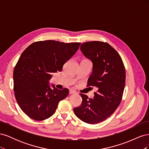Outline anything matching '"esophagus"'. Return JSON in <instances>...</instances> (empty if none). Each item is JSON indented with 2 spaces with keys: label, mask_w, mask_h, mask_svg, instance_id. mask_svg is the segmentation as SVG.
<instances>
[{
  "label": "esophagus",
  "mask_w": 149,
  "mask_h": 149,
  "mask_svg": "<svg viewBox=\"0 0 149 149\" xmlns=\"http://www.w3.org/2000/svg\"><path fill=\"white\" fill-rule=\"evenodd\" d=\"M76 93V91H74V90H73V89H70V94H74V93Z\"/></svg>",
  "instance_id": "esophagus-1"
}]
</instances>
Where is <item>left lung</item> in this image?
Instances as JSON below:
<instances>
[{
    "mask_svg": "<svg viewBox=\"0 0 149 149\" xmlns=\"http://www.w3.org/2000/svg\"><path fill=\"white\" fill-rule=\"evenodd\" d=\"M80 49L93 63L88 86L96 87L97 91L93 99L80 94L82 103L74 108V112L86 123L97 124L111 116L120 104L125 86V68L119 53L107 43L85 42Z\"/></svg>",
    "mask_w": 149,
    "mask_h": 149,
    "instance_id": "8db88e82",
    "label": "left lung"
}]
</instances>
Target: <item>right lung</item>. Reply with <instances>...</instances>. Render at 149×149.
<instances>
[{
    "mask_svg": "<svg viewBox=\"0 0 149 149\" xmlns=\"http://www.w3.org/2000/svg\"><path fill=\"white\" fill-rule=\"evenodd\" d=\"M80 43L55 40L33 43L22 53L13 71V90L18 104L35 120H43L55 113L58 103L69 90H59L49 81L52 73L62 70L65 63L77 52Z\"/></svg>",
    "mask_w": 149,
    "mask_h": 149,
    "instance_id": "right-lung-1",
    "label": "right lung"
}]
</instances>
